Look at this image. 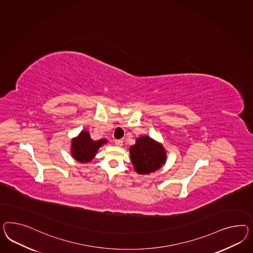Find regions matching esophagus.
Masks as SVG:
<instances>
[{"label": "esophagus", "mask_w": 253, "mask_h": 253, "mask_svg": "<svg viewBox=\"0 0 253 253\" xmlns=\"http://www.w3.org/2000/svg\"><path fill=\"white\" fill-rule=\"evenodd\" d=\"M114 143L116 144L117 146H123V142L122 140H115Z\"/></svg>", "instance_id": "1"}]
</instances>
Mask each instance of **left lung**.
Instances as JSON below:
<instances>
[{
	"label": "left lung",
	"instance_id": "left-lung-1",
	"mask_svg": "<svg viewBox=\"0 0 253 253\" xmlns=\"http://www.w3.org/2000/svg\"><path fill=\"white\" fill-rule=\"evenodd\" d=\"M130 156L134 169L141 175L159 169L167 158L163 145L149 136L137 138L135 144L130 147Z\"/></svg>",
	"mask_w": 253,
	"mask_h": 253
}]
</instances>
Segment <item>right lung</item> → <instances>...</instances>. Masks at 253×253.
I'll use <instances>...</instances> for the list:
<instances>
[{"mask_svg": "<svg viewBox=\"0 0 253 253\" xmlns=\"http://www.w3.org/2000/svg\"><path fill=\"white\" fill-rule=\"evenodd\" d=\"M106 143V139L92 140L88 131L82 130L78 136L72 140L71 154L75 160L81 163H88L96 156L98 148Z\"/></svg>", "mask_w": 253, "mask_h": 253, "instance_id": "right-lung-1", "label": "right lung"}]
</instances>
